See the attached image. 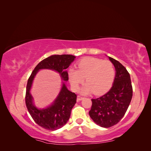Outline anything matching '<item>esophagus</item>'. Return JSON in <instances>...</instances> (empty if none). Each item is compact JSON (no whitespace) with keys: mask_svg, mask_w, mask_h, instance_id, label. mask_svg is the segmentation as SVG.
I'll list each match as a JSON object with an SVG mask.
<instances>
[{"mask_svg":"<svg viewBox=\"0 0 151 151\" xmlns=\"http://www.w3.org/2000/svg\"><path fill=\"white\" fill-rule=\"evenodd\" d=\"M83 99H84V98L81 96H77V101H81V100H83Z\"/></svg>","mask_w":151,"mask_h":151,"instance_id":"34e87169","label":"esophagus"}]
</instances>
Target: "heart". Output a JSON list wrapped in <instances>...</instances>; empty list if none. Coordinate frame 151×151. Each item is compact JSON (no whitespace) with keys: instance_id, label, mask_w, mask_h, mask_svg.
Instances as JSON below:
<instances>
[{"instance_id":"obj_1","label":"heart","mask_w":151,"mask_h":151,"mask_svg":"<svg viewBox=\"0 0 151 151\" xmlns=\"http://www.w3.org/2000/svg\"><path fill=\"white\" fill-rule=\"evenodd\" d=\"M77 69L70 67L68 77L72 89L77 91L84 81L87 83L81 89L84 94L93 92L95 94H102L110 88L115 71L113 63L108 60L94 57H86L77 63Z\"/></svg>"}]
</instances>
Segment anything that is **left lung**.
Segmentation results:
<instances>
[{"mask_svg":"<svg viewBox=\"0 0 151 151\" xmlns=\"http://www.w3.org/2000/svg\"><path fill=\"white\" fill-rule=\"evenodd\" d=\"M115 68L113 84L107 93L92 99L89 116L97 125L109 128L116 125L125 115L132 98V86L129 73L122 63L108 57Z\"/></svg>","mask_w":151,"mask_h":151,"instance_id":"8db88e82","label":"left lung"}]
</instances>
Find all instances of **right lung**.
<instances>
[{
	"label": "right lung",
	"mask_w": 151,
	"mask_h": 151,
	"mask_svg": "<svg viewBox=\"0 0 151 151\" xmlns=\"http://www.w3.org/2000/svg\"><path fill=\"white\" fill-rule=\"evenodd\" d=\"M76 57L72 55H53L41 61L29 77L26 86L25 101L26 107L34 121L48 130H56L65 125L70 116L72 108L76 103L77 95L68 90L62 82L61 90L53 103L47 108L39 109L33 103L30 90L34 78L41 69H50L59 73L63 81L68 80L66 70Z\"/></svg>",
	"instance_id": "1"
}]
</instances>
